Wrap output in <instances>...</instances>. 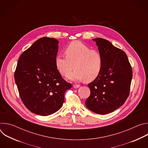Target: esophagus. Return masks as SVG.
I'll use <instances>...</instances> for the list:
<instances>
[{
  "mask_svg": "<svg viewBox=\"0 0 148 148\" xmlns=\"http://www.w3.org/2000/svg\"><path fill=\"white\" fill-rule=\"evenodd\" d=\"M73 87L74 88H78L79 87V85H77V84H74V85H73Z\"/></svg>",
  "mask_w": 148,
  "mask_h": 148,
  "instance_id": "34e87169",
  "label": "esophagus"
}]
</instances>
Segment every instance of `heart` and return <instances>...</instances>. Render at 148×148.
Here are the masks:
<instances>
[{"label":"heart","instance_id":"1","mask_svg":"<svg viewBox=\"0 0 148 148\" xmlns=\"http://www.w3.org/2000/svg\"><path fill=\"white\" fill-rule=\"evenodd\" d=\"M65 54L66 56L58 54L55 58L56 69L62 76L68 75L74 67L75 70L68 77L71 81L85 79L90 82L100 74L102 58L98 51L91 50L79 41H74L66 48Z\"/></svg>","mask_w":148,"mask_h":148}]
</instances>
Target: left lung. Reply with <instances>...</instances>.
Listing matches in <instances>:
<instances>
[{"label": "left lung", "mask_w": 148, "mask_h": 148, "mask_svg": "<svg viewBox=\"0 0 148 148\" xmlns=\"http://www.w3.org/2000/svg\"><path fill=\"white\" fill-rule=\"evenodd\" d=\"M102 58L99 75L88 84L91 94L86 105L101 115L111 113L124 103L129 96L132 70L126 53L109 41L93 38Z\"/></svg>", "instance_id": "obj_1"}]
</instances>
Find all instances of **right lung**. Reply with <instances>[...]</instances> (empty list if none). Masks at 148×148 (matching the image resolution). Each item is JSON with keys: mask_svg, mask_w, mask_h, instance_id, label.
Masks as SVG:
<instances>
[{"mask_svg": "<svg viewBox=\"0 0 148 148\" xmlns=\"http://www.w3.org/2000/svg\"><path fill=\"white\" fill-rule=\"evenodd\" d=\"M59 41L42 37L36 41L18 58L14 80L22 102L32 112L47 116L58 111L65 92L71 84L57 70L55 58Z\"/></svg>", "mask_w": 148, "mask_h": 148, "instance_id": "obj_1", "label": "right lung"}]
</instances>
